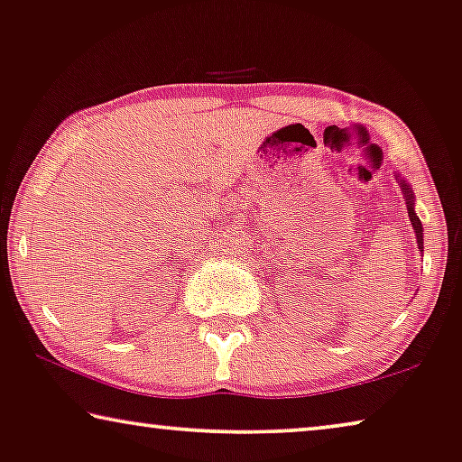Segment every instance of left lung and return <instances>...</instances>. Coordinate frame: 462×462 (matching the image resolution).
Here are the masks:
<instances>
[{
  "instance_id": "obj_1",
  "label": "left lung",
  "mask_w": 462,
  "mask_h": 462,
  "mask_svg": "<svg viewBox=\"0 0 462 462\" xmlns=\"http://www.w3.org/2000/svg\"><path fill=\"white\" fill-rule=\"evenodd\" d=\"M396 178H398V182H401V189L404 192V197H407V209H409L412 230H415V236H417V246L423 253V226H421V219H419L417 213H415V192H412V189L409 187L407 180H402L401 176H396Z\"/></svg>"
}]
</instances>
